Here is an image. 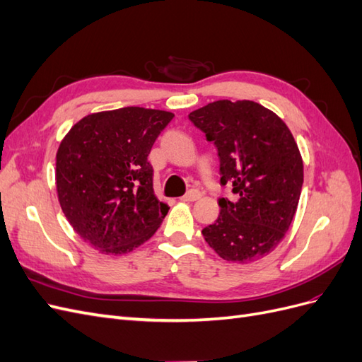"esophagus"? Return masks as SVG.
<instances>
[{"mask_svg": "<svg viewBox=\"0 0 362 362\" xmlns=\"http://www.w3.org/2000/svg\"><path fill=\"white\" fill-rule=\"evenodd\" d=\"M201 198V192L198 189H192L189 190L187 193H185L181 201H185V202H192V201H198Z\"/></svg>", "mask_w": 362, "mask_h": 362, "instance_id": "34e87169", "label": "esophagus"}]
</instances>
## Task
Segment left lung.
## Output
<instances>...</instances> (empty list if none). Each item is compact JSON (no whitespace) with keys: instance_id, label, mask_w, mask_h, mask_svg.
Segmentation results:
<instances>
[{"instance_id":"left-lung-1","label":"left lung","mask_w":362,"mask_h":362,"mask_svg":"<svg viewBox=\"0 0 362 362\" xmlns=\"http://www.w3.org/2000/svg\"><path fill=\"white\" fill-rule=\"evenodd\" d=\"M221 160V184L237 201L218 199L221 214L202 229L218 257L250 262L266 257L288 231L300 198L303 163L288 127L254 101H216L189 115Z\"/></svg>"}]
</instances>
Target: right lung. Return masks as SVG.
<instances>
[{
	"instance_id": "1",
	"label": "right lung",
	"mask_w": 362,
	"mask_h": 362,
	"mask_svg": "<svg viewBox=\"0 0 362 362\" xmlns=\"http://www.w3.org/2000/svg\"><path fill=\"white\" fill-rule=\"evenodd\" d=\"M173 113L124 107L93 113L62 140L56 184L62 210L84 242L128 254L154 235L169 206L154 194L152 145Z\"/></svg>"
}]
</instances>
